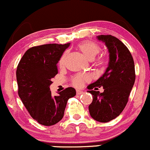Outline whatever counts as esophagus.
Instances as JSON below:
<instances>
[{
	"label": "esophagus",
	"mask_w": 150,
	"mask_h": 150,
	"mask_svg": "<svg viewBox=\"0 0 150 150\" xmlns=\"http://www.w3.org/2000/svg\"><path fill=\"white\" fill-rule=\"evenodd\" d=\"M84 93V92H83V91H81V90H76V95H81V94H83Z\"/></svg>",
	"instance_id": "34e87169"
}]
</instances>
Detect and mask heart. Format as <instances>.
Returning <instances> with one entry per match:
<instances>
[{
  "instance_id": "obj_1",
  "label": "heart",
  "mask_w": 150,
  "mask_h": 150,
  "mask_svg": "<svg viewBox=\"0 0 150 150\" xmlns=\"http://www.w3.org/2000/svg\"><path fill=\"white\" fill-rule=\"evenodd\" d=\"M79 49L81 52L89 60H92L95 58L97 55L100 52V47L98 44L92 41H85L80 43L78 45ZM66 58V52H64L61 55L59 60V66H63L65 64ZM104 60L103 58H100L97 61V65L100 67L104 66ZM90 79V76L87 74H77L74 76L72 79V84L76 87H80L83 86L85 81H89Z\"/></svg>"
}]
</instances>
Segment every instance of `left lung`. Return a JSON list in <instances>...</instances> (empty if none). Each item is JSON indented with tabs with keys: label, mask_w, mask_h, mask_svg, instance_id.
Masks as SVG:
<instances>
[{
	"label": "left lung",
	"mask_w": 150,
	"mask_h": 150,
	"mask_svg": "<svg viewBox=\"0 0 150 150\" xmlns=\"http://www.w3.org/2000/svg\"><path fill=\"white\" fill-rule=\"evenodd\" d=\"M97 38L105 44L110 60L104 74L87 86L93 97L89 111L95 121L106 123L118 117L126 107L135 81V67L130 51L118 38L112 35ZM101 86L104 92L100 93L96 87Z\"/></svg>",
	"instance_id": "8db88e82"
}]
</instances>
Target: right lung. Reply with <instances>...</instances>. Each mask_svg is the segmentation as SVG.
Masks as SVG:
<instances>
[{
  "instance_id": "obj_1",
  "label": "right lung",
  "mask_w": 150,
  "mask_h": 150,
  "mask_svg": "<svg viewBox=\"0 0 150 150\" xmlns=\"http://www.w3.org/2000/svg\"><path fill=\"white\" fill-rule=\"evenodd\" d=\"M70 43L46 44L28 49L16 69L18 94L31 116L44 126H52L63 118L67 101L76 95L68 87L52 96L51 79L58 74L57 64Z\"/></svg>"
}]
</instances>
